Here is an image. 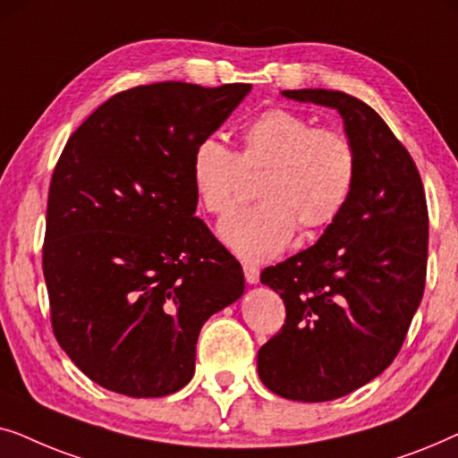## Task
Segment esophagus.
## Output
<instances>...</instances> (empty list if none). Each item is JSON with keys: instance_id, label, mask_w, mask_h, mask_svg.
Returning a JSON list of instances; mask_svg holds the SVG:
<instances>
[{"instance_id": "1", "label": "esophagus", "mask_w": 458, "mask_h": 458, "mask_svg": "<svg viewBox=\"0 0 458 458\" xmlns=\"http://www.w3.org/2000/svg\"><path fill=\"white\" fill-rule=\"evenodd\" d=\"M243 275H246L248 284H259L260 279V268L254 265H243Z\"/></svg>"}]
</instances>
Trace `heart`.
<instances>
[{
  "label": "heart",
  "instance_id": "1",
  "mask_svg": "<svg viewBox=\"0 0 458 458\" xmlns=\"http://www.w3.org/2000/svg\"><path fill=\"white\" fill-rule=\"evenodd\" d=\"M191 185L210 215H227L240 204L246 177L262 174L260 204L218 225V235L243 260L277 256L293 233H318L334 225L352 198L359 156L346 135L287 108H268L242 131L235 154L216 137L193 148Z\"/></svg>",
  "mask_w": 458,
  "mask_h": 458
}]
</instances>
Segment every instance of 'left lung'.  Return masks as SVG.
I'll list each match as a JSON object with an SVG mask.
<instances>
[{
  "label": "left lung",
  "instance_id": "1",
  "mask_svg": "<svg viewBox=\"0 0 458 458\" xmlns=\"http://www.w3.org/2000/svg\"><path fill=\"white\" fill-rule=\"evenodd\" d=\"M285 98L335 108L359 156L352 198L315 246L260 273L285 323L259 350L268 390L325 403L384 373L403 348L428 275L429 216L415 162L371 106L344 91Z\"/></svg>",
  "mask_w": 458,
  "mask_h": 458
}]
</instances>
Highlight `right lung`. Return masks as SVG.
Listing matches in <instances>:
<instances>
[{
  "instance_id": "add662e5",
  "label": "right lung",
  "mask_w": 458,
  "mask_h": 458,
  "mask_svg": "<svg viewBox=\"0 0 458 458\" xmlns=\"http://www.w3.org/2000/svg\"><path fill=\"white\" fill-rule=\"evenodd\" d=\"M252 85H140L71 135L47 196L43 277L52 329L91 381L133 398L190 384L210 315L243 271L193 216L191 154Z\"/></svg>"
}]
</instances>
